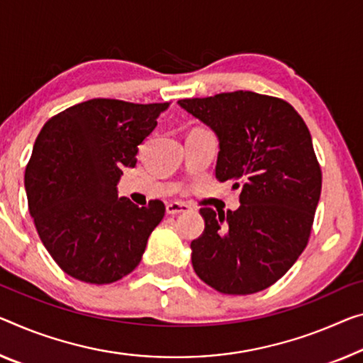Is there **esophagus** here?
Wrapping results in <instances>:
<instances>
[{
  "label": "esophagus",
  "mask_w": 363,
  "mask_h": 363,
  "mask_svg": "<svg viewBox=\"0 0 363 363\" xmlns=\"http://www.w3.org/2000/svg\"><path fill=\"white\" fill-rule=\"evenodd\" d=\"M165 211H167V214L175 216L180 213H186V211H189V206L185 203H178V201H174V203H169L165 206Z\"/></svg>",
  "instance_id": "1"
}]
</instances>
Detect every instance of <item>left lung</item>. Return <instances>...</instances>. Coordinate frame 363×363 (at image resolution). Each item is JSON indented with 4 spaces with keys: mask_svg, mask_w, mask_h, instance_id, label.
I'll use <instances>...</instances> for the list:
<instances>
[{
    "mask_svg": "<svg viewBox=\"0 0 363 363\" xmlns=\"http://www.w3.org/2000/svg\"><path fill=\"white\" fill-rule=\"evenodd\" d=\"M178 105L219 141L216 178L240 189V208L201 209L193 269L216 291L247 295L279 281L308 242L321 170L308 128L292 105L250 91L183 99Z\"/></svg>",
    "mask_w": 363,
    "mask_h": 363,
    "instance_id": "8db88e82",
    "label": "left lung"
}]
</instances>
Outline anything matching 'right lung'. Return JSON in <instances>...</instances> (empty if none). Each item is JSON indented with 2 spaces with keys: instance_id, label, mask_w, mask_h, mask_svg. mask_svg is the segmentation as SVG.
Here are the masks:
<instances>
[{
  "instance_id": "add662e5",
  "label": "right lung",
  "mask_w": 363,
  "mask_h": 363,
  "mask_svg": "<svg viewBox=\"0 0 363 363\" xmlns=\"http://www.w3.org/2000/svg\"><path fill=\"white\" fill-rule=\"evenodd\" d=\"M169 104L92 99L42 128L26 169L30 216L48 253L71 277L110 284L135 269L165 206L118 198L123 169Z\"/></svg>"
}]
</instances>
